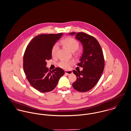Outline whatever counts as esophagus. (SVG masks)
Here are the masks:
<instances>
[{
	"label": "esophagus",
	"instance_id": "1",
	"mask_svg": "<svg viewBox=\"0 0 131 131\" xmlns=\"http://www.w3.org/2000/svg\"><path fill=\"white\" fill-rule=\"evenodd\" d=\"M65 74L67 75H71L73 74V72L72 71H65Z\"/></svg>",
	"mask_w": 131,
	"mask_h": 131
}]
</instances>
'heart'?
<instances>
[{
  "label": "heart",
  "mask_w": 131,
  "mask_h": 131,
  "mask_svg": "<svg viewBox=\"0 0 131 131\" xmlns=\"http://www.w3.org/2000/svg\"><path fill=\"white\" fill-rule=\"evenodd\" d=\"M61 43L67 47L71 52H74L76 51L79 47L78 42L74 38H66L61 41ZM58 50V45L55 44L52 47L51 50V54L53 56H55L56 55L57 52ZM72 63V61L62 60L58 63V66L63 69H68L70 65Z\"/></svg>",
  "instance_id": "1"
}]
</instances>
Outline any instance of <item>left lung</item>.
I'll list each match as a JSON object with an SVG mask.
<instances>
[{
  "label": "left lung",
  "instance_id": "left-lung-1",
  "mask_svg": "<svg viewBox=\"0 0 131 131\" xmlns=\"http://www.w3.org/2000/svg\"><path fill=\"white\" fill-rule=\"evenodd\" d=\"M69 35L75 36L83 46V53L78 64L83 70L73 71L77 80L72 85L79 92H86L96 84L103 72L105 63L102 49L98 41L91 36L84 32Z\"/></svg>",
  "mask_w": 131,
  "mask_h": 131
}]
</instances>
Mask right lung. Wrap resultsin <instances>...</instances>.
<instances>
[{
    "label": "right lung",
    "instance_id": "obj_1",
    "mask_svg": "<svg viewBox=\"0 0 131 131\" xmlns=\"http://www.w3.org/2000/svg\"><path fill=\"white\" fill-rule=\"evenodd\" d=\"M58 34H42L34 38L28 45L23 57V69L26 78L32 87L41 92H49L57 84L64 71L56 68L49 71L47 60L52 58L53 46L62 37Z\"/></svg>",
    "mask_w": 131,
    "mask_h": 131
}]
</instances>
